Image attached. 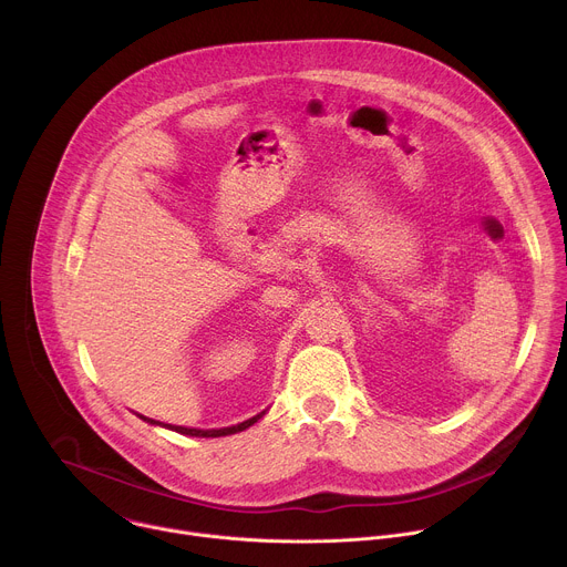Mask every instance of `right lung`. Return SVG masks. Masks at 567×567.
I'll return each mask as SVG.
<instances>
[{"mask_svg":"<svg viewBox=\"0 0 567 567\" xmlns=\"http://www.w3.org/2000/svg\"><path fill=\"white\" fill-rule=\"evenodd\" d=\"M265 415V411L260 413V415H256V417H251V420H247V422H241V424H235V426H226V429H208V431H204V429H188V426H173V424H161V422H156V420H150V417H143V415H138L143 422H150V424H154V426H166V429H171V431H175V433H182V435H190V437H221V435H233V433H239V431H247L249 426H254L260 417Z\"/></svg>","mask_w":567,"mask_h":567,"instance_id":"right-lung-1","label":"right lung"}]
</instances>
